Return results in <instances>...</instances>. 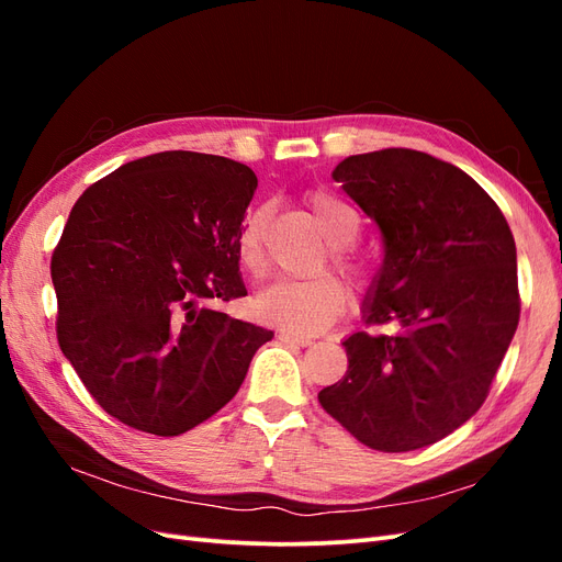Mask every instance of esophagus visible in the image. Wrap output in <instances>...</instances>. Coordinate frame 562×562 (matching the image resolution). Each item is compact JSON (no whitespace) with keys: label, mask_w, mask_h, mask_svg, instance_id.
Instances as JSON below:
<instances>
[{"label":"esophagus","mask_w":562,"mask_h":562,"mask_svg":"<svg viewBox=\"0 0 562 562\" xmlns=\"http://www.w3.org/2000/svg\"><path fill=\"white\" fill-rule=\"evenodd\" d=\"M279 339H281V342H285V345H295V347H310L312 345L310 337L293 335V333H281Z\"/></svg>","instance_id":"esophagus-1"}]
</instances>
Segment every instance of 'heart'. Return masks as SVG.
Returning a JSON list of instances; mask_svg holds the SVG:
<instances>
[{
  "mask_svg": "<svg viewBox=\"0 0 562 562\" xmlns=\"http://www.w3.org/2000/svg\"><path fill=\"white\" fill-rule=\"evenodd\" d=\"M310 209L316 225L321 227L323 236H326V241L333 244V262L339 269L349 271V274H359L361 265L356 262L345 248L356 239V234H359V213H356L349 203L328 192L310 194ZM265 225L267 211L252 209L244 217L239 239H236L241 267L255 279H262L269 265L265 250ZM347 302L349 297L342 281L335 279L333 274H321L307 281L271 283L267 291L255 297L252 310L267 323H274V326L288 333L314 335L330 328L347 310Z\"/></svg>",
  "mask_w": 562,
  "mask_h": 562,
  "instance_id": "heart-1",
  "label": "heart"
}]
</instances>
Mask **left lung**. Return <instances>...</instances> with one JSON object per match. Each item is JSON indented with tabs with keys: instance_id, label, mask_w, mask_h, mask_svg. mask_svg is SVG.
I'll list each match as a JSON object with an SVG mask.
<instances>
[{
	"instance_id": "8db88e82",
	"label": "left lung",
	"mask_w": 562,
	"mask_h": 562,
	"mask_svg": "<svg viewBox=\"0 0 562 562\" xmlns=\"http://www.w3.org/2000/svg\"><path fill=\"white\" fill-rule=\"evenodd\" d=\"M333 180L382 232L366 321L398 330L347 337L318 403L372 450L431 446L483 405L518 328L514 234L479 182L417 149L347 157Z\"/></svg>"
}]
</instances>
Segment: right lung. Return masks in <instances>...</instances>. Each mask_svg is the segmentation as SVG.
<instances>
[{"mask_svg": "<svg viewBox=\"0 0 562 562\" xmlns=\"http://www.w3.org/2000/svg\"><path fill=\"white\" fill-rule=\"evenodd\" d=\"M258 178L246 164L159 151L79 196L50 258L58 345L126 427L180 436L239 391L274 333L232 318L236 239Z\"/></svg>", "mask_w": 562, "mask_h": 562, "instance_id": "obj_1", "label": "right lung"}]
</instances>
